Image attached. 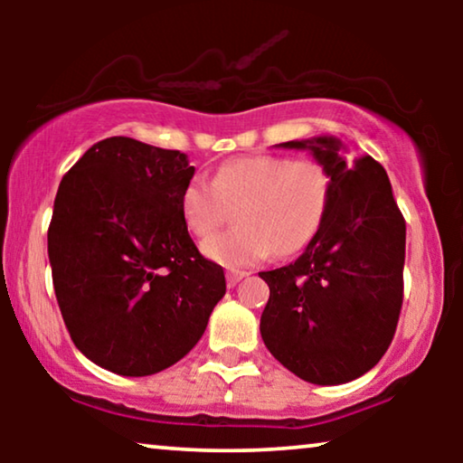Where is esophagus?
Returning <instances> with one entry per match:
<instances>
[{"label":"esophagus","instance_id":"34e87169","mask_svg":"<svg viewBox=\"0 0 463 463\" xmlns=\"http://www.w3.org/2000/svg\"><path fill=\"white\" fill-rule=\"evenodd\" d=\"M246 276V271H227V287L233 288Z\"/></svg>","mask_w":463,"mask_h":463}]
</instances>
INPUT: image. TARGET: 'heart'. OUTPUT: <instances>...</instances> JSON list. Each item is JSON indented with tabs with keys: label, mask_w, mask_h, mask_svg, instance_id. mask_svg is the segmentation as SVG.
Returning <instances> with one entry per match:
<instances>
[{
	"label": "heart",
	"mask_w": 463,
	"mask_h": 463,
	"mask_svg": "<svg viewBox=\"0 0 463 463\" xmlns=\"http://www.w3.org/2000/svg\"><path fill=\"white\" fill-rule=\"evenodd\" d=\"M335 183L316 157L238 156L225 160L213 181L195 176L181 194L187 230L208 238L236 211V230L202 244L214 261L250 268L274 249L276 257L306 250L325 225Z\"/></svg>",
	"instance_id": "heart-1"
}]
</instances>
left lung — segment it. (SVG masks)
Here are the masks:
<instances>
[{"label":"left lung","instance_id":"obj_1","mask_svg":"<svg viewBox=\"0 0 463 463\" xmlns=\"http://www.w3.org/2000/svg\"><path fill=\"white\" fill-rule=\"evenodd\" d=\"M282 147L312 151L331 170L335 192L303 255L259 274L269 287L261 337L303 382L345 383L371 371L394 339L407 225L388 175L371 156L347 157L333 137Z\"/></svg>","mask_w":463,"mask_h":463}]
</instances>
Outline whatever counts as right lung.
I'll use <instances>...</instances> for the list:
<instances>
[{
  "mask_svg": "<svg viewBox=\"0 0 463 463\" xmlns=\"http://www.w3.org/2000/svg\"><path fill=\"white\" fill-rule=\"evenodd\" d=\"M187 156L128 137L94 143L62 176L48 257L62 320L94 364L145 377L198 344L225 295L181 213Z\"/></svg>",
  "mask_w": 463,
  "mask_h": 463,
  "instance_id": "right-lung-1",
  "label": "right lung"
}]
</instances>
